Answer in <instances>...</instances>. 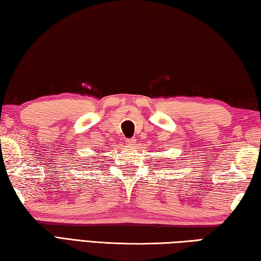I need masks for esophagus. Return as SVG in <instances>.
I'll list each match as a JSON object with an SVG mask.
<instances>
[{
	"mask_svg": "<svg viewBox=\"0 0 261 261\" xmlns=\"http://www.w3.org/2000/svg\"><path fill=\"white\" fill-rule=\"evenodd\" d=\"M135 143H136V139L135 138H132V139H126V144L127 145H135Z\"/></svg>",
	"mask_w": 261,
	"mask_h": 261,
	"instance_id": "esophagus-1",
	"label": "esophagus"
}]
</instances>
